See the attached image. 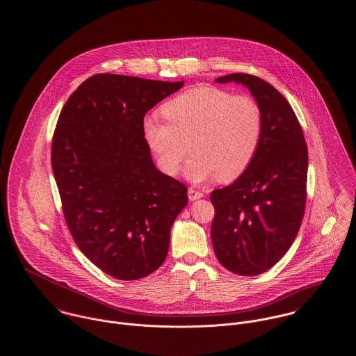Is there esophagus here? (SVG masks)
Returning a JSON list of instances; mask_svg holds the SVG:
<instances>
[{"label": "esophagus", "instance_id": "1", "mask_svg": "<svg viewBox=\"0 0 356 356\" xmlns=\"http://www.w3.org/2000/svg\"><path fill=\"white\" fill-rule=\"evenodd\" d=\"M204 193L202 191H197V189H195V188H189V189H188V197H189L191 202H195V200H197V199H202Z\"/></svg>", "mask_w": 356, "mask_h": 356}]
</instances>
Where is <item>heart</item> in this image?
<instances>
[{"mask_svg": "<svg viewBox=\"0 0 356 356\" xmlns=\"http://www.w3.org/2000/svg\"><path fill=\"white\" fill-rule=\"evenodd\" d=\"M163 113L168 121L145 120L144 135L167 175L180 170L192 149L188 179L229 183L250 168L260 148L264 113L251 96L196 86L167 102Z\"/></svg>", "mask_w": 356, "mask_h": 356, "instance_id": "b5f03b06", "label": "heart"}]
</instances>
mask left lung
<instances>
[{
    "mask_svg": "<svg viewBox=\"0 0 356 356\" xmlns=\"http://www.w3.org/2000/svg\"><path fill=\"white\" fill-rule=\"evenodd\" d=\"M250 89L264 113L260 148L235 183L215 189L211 238L221 266L241 276L270 270L299 232L307 200L308 152L300 122L287 99L267 81L232 73L215 80Z\"/></svg>",
    "mask_w": 356,
    "mask_h": 356,
    "instance_id": "8db88e82",
    "label": "left lung"
}]
</instances>
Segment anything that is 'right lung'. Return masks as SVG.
Listing matches in <instances>:
<instances>
[{"label":"right lung","mask_w":356,"mask_h":356,"mask_svg":"<svg viewBox=\"0 0 356 356\" xmlns=\"http://www.w3.org/2000/svg\"><path fill=\"white\" fill-rule=\"evenodd\" d=\"M184 85L124 74L86 79L65 102L51 138V170L69 232L102 272L137 280L156 271L186 186L153 164L149 109Z\"/></svg>","instance_id":"add662e5"}]
</instances>
